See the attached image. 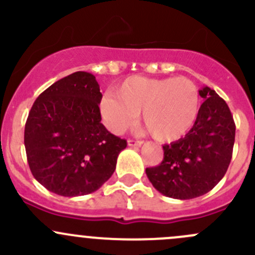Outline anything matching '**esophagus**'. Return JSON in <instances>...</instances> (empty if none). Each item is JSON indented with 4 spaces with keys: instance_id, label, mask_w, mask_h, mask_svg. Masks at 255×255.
I'll return each mask as SVG.
<instances>
[{
    "instance_id": "1",
    "label": "esophagus",
    "mask_w": 255,
    "mask_h": 255,
    "mask_svg": "<svg viewBox=\"0 0 255 255\" xmlns=\"http://www.w3.org/2000/svg\"><path fill=\"white\" fill-rule=\"evenodd\" d=\"M143 144V140H135V139H128V145L129 146H140Z\"/></svg>"
}]
</instances>
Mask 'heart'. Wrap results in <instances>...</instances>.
I'll list each match as a JSON object with an SVG mask.
<instances>
[{"mask_svg": "<svg viewBox=\"0 0 255 255\" xmlns=\"http://www.w3.org/2000/svg\"><path fill=\"white\" fill-rule=\"evenodd\" d=\"M199 111V89L186 78L130 76L116 89V96L107 92L100 104L102 120L111 132L121 134L127 130L142 112L144 127L161 142L184 137Z\"/></svg>", "mask_w": 255, "mask_h": 255, "instance_id": "obj_1", "label": "heart"}]
</instances>
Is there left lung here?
Instances as JSON below:
<instances>
[{"instance_id":"1","label":"left lung","mask_w":255,"mask_h":255,"mask_svg":"<svg viewBox=\"0 0 255 255\" xmlns=\"http://www.w3.org/2000/svg\"><path fill=\"white\" fill-rule=\"evenodd\" d=\"M204 99L199 116L184 138L163 145L159 165L146 168L149 181L171 199L202 196L221 181L230 166L236 125L230 107L215 90H200Z\"/></svg>"}]
</instances>
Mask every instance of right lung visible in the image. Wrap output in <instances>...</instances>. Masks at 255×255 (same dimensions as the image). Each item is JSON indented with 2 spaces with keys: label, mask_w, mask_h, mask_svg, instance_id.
Listing matches in <instances>:
<instances>
[{
  "label": "right lung",
  "mask_w": 255,
  "mask_h": 255,
  "mask_svg": "<svg viewBox=\"0 0 255 255\" xmlns=\"http://www.w3.org/2000/svg\"><path fill=\"white\" fill-rule=\"evenodd\" d=\"M102 94L96 78L76 71L38 96L24 128V146L33 176L65 197L99 190L116 169L127 140L101 123Z\"/></svg>",
  "instance_id": "add662e5"
}]
</instances>
